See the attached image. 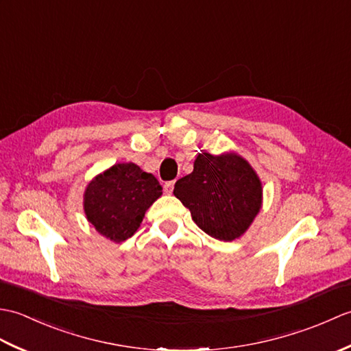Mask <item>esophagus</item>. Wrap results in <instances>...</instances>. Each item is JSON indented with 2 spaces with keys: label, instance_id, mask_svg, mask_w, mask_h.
<instances>
[{
  "label": "esophagus",
  "instance_id": "obj_1",
  "mask_svg": "<svg viewBox=\"0 0 351 351\" xmlns=\"http://www.w3.org/2000/svg\"><path fill=\"white\" fill-rule=\"evenodd\" d=\"M173 185H175V181H169V182L164 184V193L171 195V191H173Z\"/></svg>",
  "mask_w": 351,
  "mask_h": 351
}]
</instances>
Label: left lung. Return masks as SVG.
<instances>
[{
  "instance_id": "1",
  "label": "left lung",
  "mask_w": 351,
  "mask_h": 351,
  "mask_svg": "<svg viewBox=\"0 0 351 351\" xmlns=\"http://www.w3.org/2000/svg\"><path fill=\"white\" fill-rule=\"evenodd\" d=\"M173 195L189 208L204 232L232 241L247 230L259 213L263 187L240 155L202 152L191 173L176 181Z\"/></svg>"
}]
</instances>
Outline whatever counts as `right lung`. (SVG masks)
I'll return each mask as SVG.
<instances>
[{"instance_id": "add662e5", "label": "right lung", "mask_w": 351, "mask_h": 351, "mask_svg": "<svg viewBox=\"0 0 351 351\" xmlns=\"http://www.w3.org/2000/svg\"><path fill=\"white\" fill-rule=\"evenodd\" d=\"M161 193L154 175L132 162L114 164L87 185L84 211L101 235L121 243L136 234L146 210Z\"/></svg>"}]
</instances>
